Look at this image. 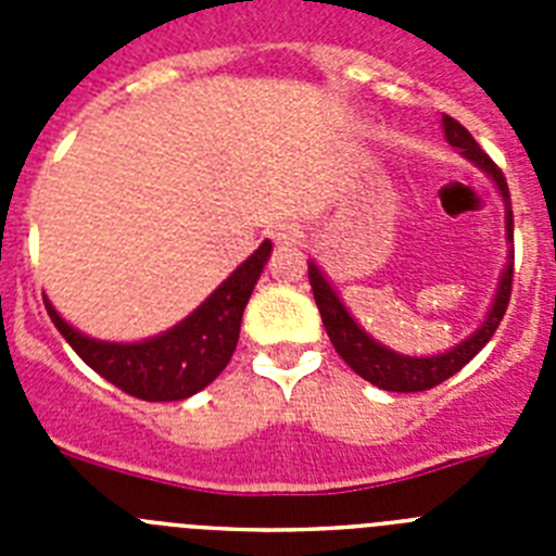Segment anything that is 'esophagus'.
I'll return each instance as SVG.
<instances>
[{
  "label": "esophagus",
  "mask_w": 556,
  "mask_h": 556,
  "mask_svg": "<svg viewBox=\"0 0 556 556\" xmlns=\"http://www.w3.org/2000/svg\"><path fill=\"white\" fill-rule=\"evenodd\" d=\"M303 239H306V233H303L301 225H275L273 230V242L281 244V248H298V244H303Z\"/></svg>",
  "instance_id": "34e87169"
}]
</instances>
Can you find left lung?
<instances>
[{"instance_id":"left-lung-1","label":"left lung","mask_w":556,"mask_h":556,"mask_svg":"<svg viewBox=\"0 0 556 556\" xmlns=\"http://www.w3.org/2000/svg\"><path fill=\"white\" fill-rule=\"evenodd\" d=\"M443 130L445 141L451 147L459 150L462 159H468L470 164L479 166L484 175L495 184L501 200H504V228H507V244L513 242V208H509V189L507 180L501 175L498 166L490 161L488 152H481V147L476 144V139L470 136L465 127L459 125L451 116H443ZM513 250L507 253V264L498 275V289L493 294V303L488 308V317L479 323L470 337H465L459 345L448 348L445 353H434V356H406V353H397L392 348L381 345L365 328L358 326L351 317V312L345 308L342 298L337 294V289L331 287V281L326 278L317 262H308V283H312L314 301L320 308L323 326H326L328 339L333 342L337 353L345 358V365L353 372L376 384L378 390L390 392H424L431 387L443 384L445 378H451L454 372H459L462 367L468 365L470 358L488 345L490 337L495 333L498 323L504 320V312H507L509 294H513Z\"/></svg>"}]
</instances>
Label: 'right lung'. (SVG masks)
<instances>
[{"label":"right lung","mask_w":556,"mask_h":556,"mask_svg":"<svg viewBox=\"0 0 556 556\" xmlns=\"http://www.w3.org/2000/svg\"><path fill=\"white\" fill-rule=\"evenodd\" d=\"M273 242L242 262L178 326L139 342H108L68 326L43 294V306L77 356L105 381L141 401H184L225 370L239 342V326Z\"/></svg>","instance_id":"add662e5"}]
</instances>
